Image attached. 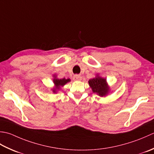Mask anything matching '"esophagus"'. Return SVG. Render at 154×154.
<instances>
[{"instance_id":"obj_1","label":"esophagus","mask_w":154,"mask_h":154,"mask_svg":"<svg viewBox=\"0 0 154 154\" xmlns=\"http://www.w3.org/2000/svg\"><path fill=\"white\" fill-rule=\"evenodd\" d=\"M74 80H81L82 77L80 76V75H74L73 77Z\"/></svg>"}]
</instances>
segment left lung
<instances>
[{
    "label": "left lung",
    "mask_w": 154,
    "mask_h": 154,
    "mask_svg": "<svg viewBox=\"0 0 154 154\" xmlns=\"http://www.w3.org/2000/svg\"><path fill=\"white\" fill-rule=\"evenodd\" d=\"M88 84L92 92L100 97L106 96L110 91L106 78L101 77L99 74H97L96 77L89 80Z\"/></svg>",
    "instance_id": "8db88e82"
}]
</instances>
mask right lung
Listing matches in <instances>:
<instances>
[{
    "mask_svg": "<svg viewBox=\"0 0 154 154\" xmlns=\"http://www.w3.org/2000/svg\"><path fill=\"white\" fill-rule=\"evenodd\" d=\"M53 77H54V78H53V83L54 84V88H52L53 93H57L58 91L60 90L61 87H63L66 84L70 82V78H68V79H66V78L59 79L56 74L53 75Z\"/></svg>",
    "mask_w": 154,
    "mask_h": 154,
    "instance_id": "add662e5",
    "label": "right lung"
}]
</instances>
